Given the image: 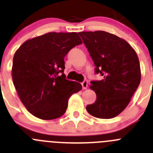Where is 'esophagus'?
<instances>
[{"label": "esophagus", "instance_id": "34e87169", "mask_svg": "<svg viewBox=\"0 0 153 153\" xmlns=\"http://www.w3.org/2000/svg\"><path fill=\"white\" fill-rule=\"evenodd\" d=\"M82 88L83 89H86L88 88V81L87 80H84L83 82L82 83Z\"/></svg>", "mask_w": 153, "mask_h": 153}]
</instances>
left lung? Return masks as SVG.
<instances>
[{"label": "left lung", "instance_id": "left-lung-1", "mask_svg": "<svg viewBox=\"0 0 153 153\" xmlns=\"http://www.w3.org/2000/svg\"><path fill=\"white\" fill-rule=\"evenodd\" d=\"M78 34L95 65L94 73L103 77L91 82L97 99L87 106V111L101 119L115 117L126 108L140 83L138 56L126 41L114 34L105 31Z\"/></svg>", "mask_w": 153, "mask_h": 153}]
</instances>
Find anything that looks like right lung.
Wrapping results in <instances>:
<instances>
[{
    "label": "right lung",
    "mask_w": 153,
    "mask_h": 153,
    "mask_svg": "<svg viewBox=\"0 0 153 153\" xmlns=\"http://www.w3.org/2000/svg\"><path fill=\"white\" fill-rule=\"evenodd\" d=\"M82 43L77 33H48L26 41L15 53L12 77L27 111L42 120L65 113L70 96L82 89L64 75L65 56Z\"/></svg>",
    "instance_id": "right-lung-1"
}]
</instances>
